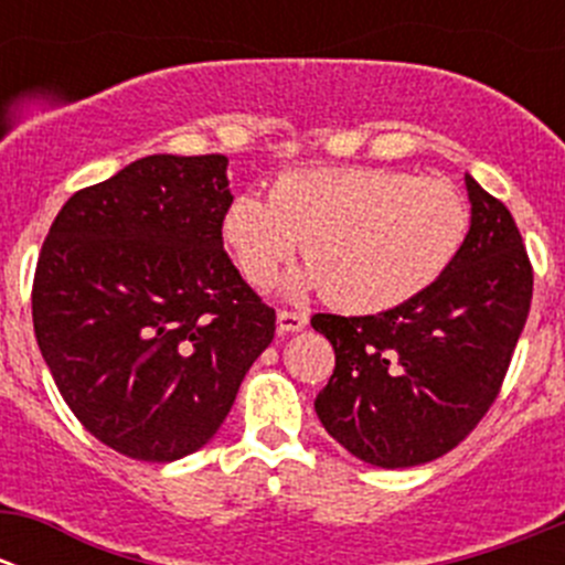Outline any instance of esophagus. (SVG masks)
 Wrapping results in <instances>:
<instances>
[{
	"label": "esophagus",
	"mask_w": 565,
	"mask_h": 565,
	"mask_svg": "<svg viewBox=\"0 0 565 565\" xmlns=\"http://www.w3.org/2000/svg\"><path fill=\"white\" fill-rule=\"evenodd\" d=\"M306 324H309V315L306 311H278V333H298Z\"/></svg>",
	"instance_id": "obj_1"
}]
</instances>
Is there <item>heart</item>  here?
<instances>
[{
	"label": "heart",
	"instance_id": "heart-1",
	"mask_svg": "<svg viewBox=\"0 0 565 565\" xmlns=\"http://www.w3.org/2000/svg\"><path fill=\"white\" fill-rule=\"evenodd\" d=\"M470 204L454 182L398 169H300L278 177L270 199L241 193L224 241L254 287H267L303 241L309 270L295 287L355 315L418 298L465 248Z\"/></svg>",
	"mask_w": 565,
	"mask_h": 565
}]
</instances>
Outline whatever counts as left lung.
I'll use <instances>...</instances> for the list:
<instances>
[{
  "mask_svg": "<svg viewBox=\"0 0 565 565\" xmlns=\"http://www.w3.org/2000/svg\"><path fill=\"white\" fill-rule=\"evenodd\" d=\"M472 224L426 292L366 317L315 315L335 369L315 409L369 465L415 467L457 448L503 388L533 300V265L500 199L465 177Z\"/></svg>",
  "mask_w": 565,
  "mask_h": 565,
  "instance_id": "8db88e82",
  "label": "left lung"
}]
</instances>
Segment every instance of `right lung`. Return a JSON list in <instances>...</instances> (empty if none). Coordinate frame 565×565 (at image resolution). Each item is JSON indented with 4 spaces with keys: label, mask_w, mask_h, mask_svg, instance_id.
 <instances>
[{
    "label": "right lung",
    "mask_w": 565,
    "mask_h": 565,
    "mask_svg": "<svg viewBox=\"0 0 565 565\" xmlns=\"http://www.w3.org/2000/svg\"><path fill=\"white\" fill-rule=\"evenodd\" d=\"M224 156H147L56 213L32 281L38 347L108 448L174 461L235 404L276 311L224 250Z\"/></svg>",
    "instance_id": "add662e5"
}]
</instances>
